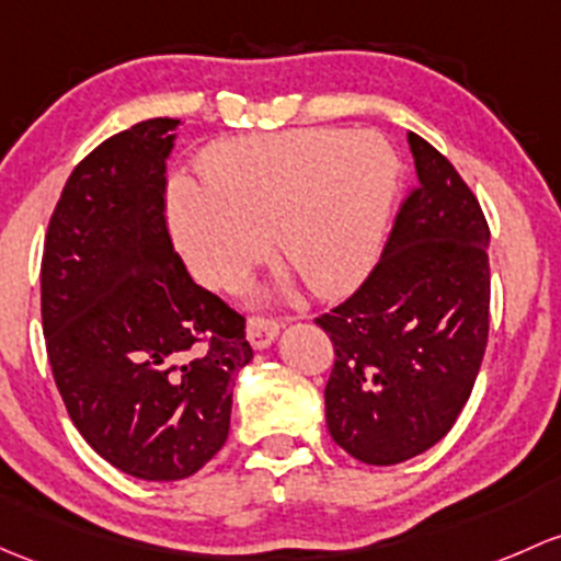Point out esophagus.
<instances>
[{
    "instance_id": "1",
    "label": "esophagus",
    "mask_w": 561,
    "mask_h": 561,
    "mask_svg": "<svg viewBox=\"0 0 561 561\" xmlns=\"http://www.w3.org/2000/svg\"><path fill=\"white\" fill-rule=\"evenodd\" d=\"M276 335H279V322L265 320V317H250L247 320V339L255 350H265V346L274 344Z\"/></svg>"
}]
</instances>
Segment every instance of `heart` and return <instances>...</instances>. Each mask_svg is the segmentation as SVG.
<instances>
[{"mask_svg": "<svg viewBox=\"0 0 561 561\" xmlns=\"http://www.w3.org/2000/svg\"><path fill=\"white\" fill-rule=\"evenodd\" d=\"M202 185L174 182L167 220L176 250L211 287L239 285L268 250L320 298L370 274L398 193L385 139L344 128H296L206 147Z\"/></svg>", "mask_w": 561, "mask_h": 561, "instance_id": "1", "label": "heart"}]
</instances>
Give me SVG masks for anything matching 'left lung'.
<instances>
[{
	"label": "left lung",
	"instance_id": "1",
	"mask_svg": "<svg viewBox=\"0 0 561 561\" xmlns=\"http://www.w3.org/2000/svg\"><path fill=\"white\" fill-rule=\"evenodd\" d=\"M416 187L359 290L317 317L333 341L330 438L365 465L438 444L473 392L489 339V226L457 169L409 134Z\"/></svg>",
	"mask_w": 561,
	"mask_h": 561
}]
</instances>
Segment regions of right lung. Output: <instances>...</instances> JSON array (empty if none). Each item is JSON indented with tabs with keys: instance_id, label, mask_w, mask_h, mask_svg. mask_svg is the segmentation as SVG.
<instances>
[{
	"instance_id": "right-lung-1",
	"label": "right lung",
	"mask_w": 561,
	"mask_h": 561,
	"mask_svg": "<svg viewBox=\"0 0 561 561\" xmlns=\"http://www.w3.org/2000/svg\"><path fill=\"white\" fill-rule=\"evenodd\" d=\"M174 117L115 134L69 174L43 252V330L69 420L141 481H180L222 449L244 317L198 287L167 228Z\"/></svg>"
}]
</instances>
